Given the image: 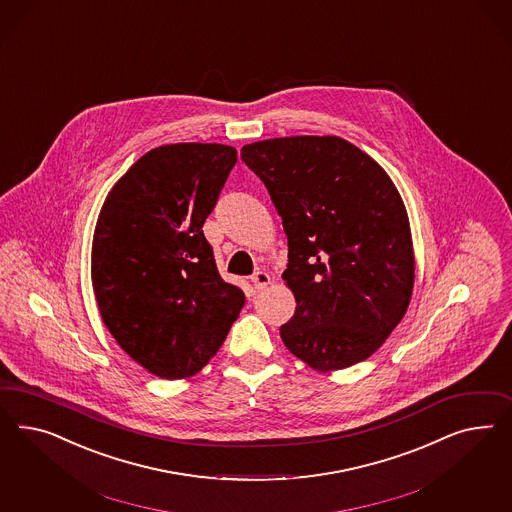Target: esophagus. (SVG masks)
Returning <instances> with one entry per match:
<instances>
[{
  "label": "esophagus",
  "mask_w": 512,
  "mask_h": 512,
  "mask_svg": "<svg viewBox=\"0 0 512 512\" xmlns=\"http://www.w3.org/2000/svg\"><path fill=\"white\" fill-rule=\"evenodd\" d=\"M270 274L268 272H263V270H257L253 276H251V283L255 285V289L257 291H261V289H264L268 283H270Z\"/></svg>",
  "instance_id": "34e87169"
}]
</instances>
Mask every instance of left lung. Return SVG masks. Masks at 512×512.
<instances>
[{"label": "left lung", "instance_id": "obj_1", "mask_svg": "<svg viewBox=\"0 0 512 512\" xmlns=\"http://www.w3.org/2000/svg\"><path fill=\"white\" fill-rule=\"evenodd\" d=\"M242 159L268 189L289 242L283 272L293 319L285 347L317 372L362 362L409 308L415 253L409 217L387 171L349 140H259Z\"/></svg>", "mask_w": 512, "mask_h": 512}]
</instances>
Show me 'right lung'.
Here are the masks:
<instances>
[{"mask_svg": "<svg viewBox=\"0 0 512 512\" xmlns=\"http://www.w3.org/2000/svg\"><path fill=\"white\" fill-rule=\"evenodd\" d=\"M234 163L227 144L159 146L112 186L97 217L92 285L101 319L161 379L201 372L244 308V291L219 276L202 234Z\"/></svg>", "mask_w": 512, "mask_h": 512, "instance_id": "obj_1", "label": "right lung"}]
</instances>
